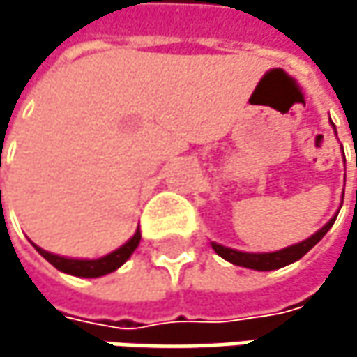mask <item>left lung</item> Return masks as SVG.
I'll use <instances>...</instances> for the list:
<instances>
[{"mask_svg": "<svg viewBox=\"0 0 357 357\" xmlns=\"http://www.w3.org/2000/svg\"><path fill=\"white\" fill-rule=\"evenodd\" d=\"M335 219H337V217H333V219H331L322 229H319L312 238H308V240H304V242H300V244H294V246H289V248L277 250V252L250 254V252H238V250L225 248V246L215 244V242H213V250H215L221 258H225L227 262H231V264L246 266V268H254V271H275V268H281V266H287V264L300 260L308 250L314 248L322 238H324V234L333 227Z\"/></svg>", "mask_w": 357, "mask_h": 357, "instance_id": "left-lung-1", "label": "left lung"}]
</instances>
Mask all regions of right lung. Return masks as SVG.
I'll return each mask as SVG.
<instances>
[{
  "mask_svg": "<svg viewBox=\"0 0 357 357\" xmlns=\"http://www.w3.org/2000/svg\"><path fill=\"white\" fill-rule=\"evenodd\" d=\"M140 244V231L134 234L132 240H128L121 248H117L115 252H111L103 258H97V260H76V258H63V256H57V254H51V252H45V250L36 248V252L49 260L57 271L61 273H68V275H76V277H101V275H107L113 273L115 268H119L130 256L132 252L138 248Z\"/></svg>",
  "mask_w": 357,
  "mask_h": 357,
  "instance_id": "obj_1",
  "label": "right lung"
}]
</instances>
